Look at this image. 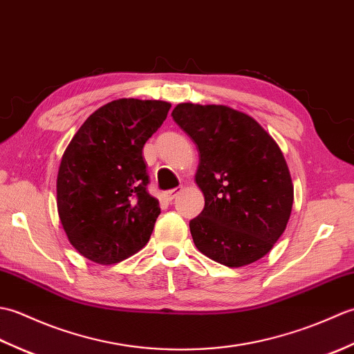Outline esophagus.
Wrapping results in <instances>:
<instances>
[{
    "label": "esophagus",
    "mask_w": 354,
    "mask_h": 354,
    "mask_svg": "<svg viewBox=\"0 0 354 354\" xmlns=\"http://www.w3.org/2000/svg\"><path fill=\"white\" fill-rule=\"evenodd\" d=\"M181 190H183V187H178V189H171V190H167V192L164 193V198L167 199V201H173V199H175L176 194H178L179 192H181Z\"/></svg>",
    "instance_id": "34e87169"
}]
</instances>
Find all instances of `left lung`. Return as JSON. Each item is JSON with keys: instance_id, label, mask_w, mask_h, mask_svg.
<instances>
[{"instance_id": "1", "label": "left lung", "mask_w": 354, "mask_h": 354, "mask_svg": "<svg viewBox=\"0 0 354 354\" xmlns=\"http://www.w3.org/2000/svg\"><path fill=\"white\" fill-rule=\"evenodd\" d=\"M176 124L196 142V184L205 207L190 221L198 250L240 268L272 250L293 204L290 173L274 138L250 115L223 104L181 103Z\"/></svg>"}]
</instances>
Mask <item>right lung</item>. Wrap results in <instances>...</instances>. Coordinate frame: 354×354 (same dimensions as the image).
<instances>
[{"mask_svg":"<svg viewBox=\"0 0 354 354\" xmlns=\"http://www.w3.org/2000/svg\"><path fill=\"white\" fill-rule=\"evenodd\" d=\"M170 106L161 100L111 102L86 118L64 152L57 213L70 243L88 260L112 265L149 242L161 209L147 193L142 147Z\"/></svg>","mask_w":354,"mask_h":354,"instance_id":"add662e5","label":"right lung"}]
</instances>
